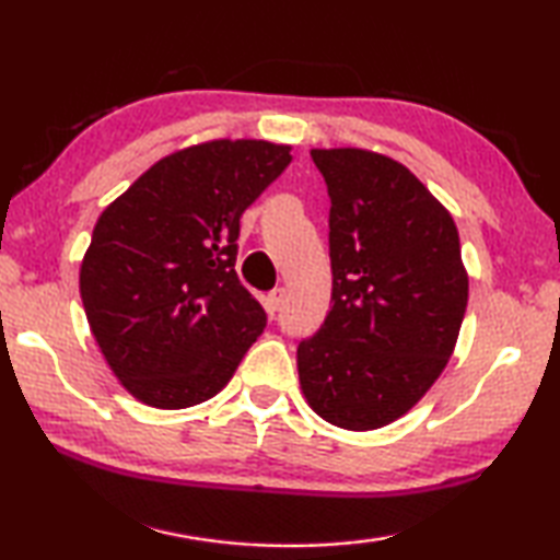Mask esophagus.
<instances>
[{
    "label": "esophagus",
    "mask_w": 560,
    "mask_h": 560,
    "mask_svg": "<svg viewBox=\"0 0 560 560\" xmlns=\"http://www.w3.org/2000/svg\"><path fill=\"white\" fill-rule=\"evenodd\" d=\"M283 301H287V289H273L267 296V308L279 311L283 306Z\"/></svg>",
    "instance_id": "obj_1"
}]
</instances>
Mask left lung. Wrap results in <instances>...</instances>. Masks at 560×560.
Instances as JSON below:
<instances>
[{
	"mask_svg": "<svg viewBox=\"0 0 560 560\" xmlns=\"http://www.w3.org/2000/svg\"><path fill=\"white\" fill-rule=\"evenodd\" d=\"M330 197L334 293L299 343L306 402L365 432L410 412L442 375L467 311L469 277L452 214L410 170L365 148H314Z\"/></svg>",
	"mask_w": 560,
	"mask_h": 560,
	"instance_id": "1",
	"label": "left lung"
}]
</instances>
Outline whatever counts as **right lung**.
<instances>
[{"label":"right lung","instance_id":"obj_1","mask_svg":"<svg viewBox=\"0 0 560 560\" xmlns=\"http://www.w3.org/2000/svg\"><path fill=\"white\" fill-rule=\"evenodd\" d=\"M291 145L210 140L145 170L101 212L81 261L91 334L120 385L150 407L210 400L267 326L234 271L246 207Z\"/></svg>","mask_w":560,"mask_h":560}]
</instances>
